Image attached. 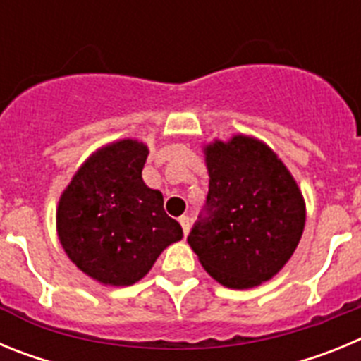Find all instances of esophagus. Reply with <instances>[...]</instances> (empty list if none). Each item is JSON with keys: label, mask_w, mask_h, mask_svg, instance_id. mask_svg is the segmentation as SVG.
<instances>
[{"label": "esophagus", "mask_w": 361, "mask_h": 361, "mask_svg": "<svg viewBox=\"0 0 361 361\" xmlns=\"http://www.w3.org/2000/svg\"><path fill=\"white\" fill-rule=\"evenodd\" d=\"M178 222H180V226H183L184 237H188V233H190V216L183 215L180 219H178Z\"/></svg>", "instance_id": "obj_1"}]
</instances>
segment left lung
I'll return each mask as SVG.
<instances>
[{
  "label": "left lung",
  "instance_id": "obj_1",
  "mask_svg": "<svg viewBox=\"0 0 361 361\" xmlns=\"http://www.w3.org/2000/svg\"><path fill=\"white\" fill-rule=\"evenodd\" d=\"M208 216L188 244L212 279L229 289L267 282L288 264L305 226V200L291 171L257 137L237 133L204 146Z\"/></svg>",
  "mask_w": 361,
  "mask_h": 361
}]
</instances>
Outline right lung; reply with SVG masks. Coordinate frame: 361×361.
I'll list each match as a JSON object with an SVG mask.
<instances>
[{
    "label": "right lung",
    "instance_id": "add662e5",
    "mask_svg": "<svg viewBox=\"0 0 361 361\" xmlns=\"http://www.w3.org/2000/svg\"><path fill=\"white\" fill-rule=\"evenodd\" d=\"M148 146L121 139L95 149L68 186L56 212L57 237L79 269L104 286H132L159 255L183 238L164 199L142 180Z\"/></svg>",
    "mask_w": 361,
    "mask_h": 361
}]
</instances>
